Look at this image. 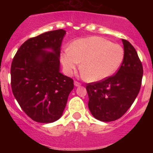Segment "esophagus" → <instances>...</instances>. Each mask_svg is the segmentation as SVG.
Instances as JSON below:
<instances>
[{"mask_svg": "<svg viewBox=\"0 0 153 153\" xmlns=\"http://www.w3.org/2000/svg\"><path fill=\"white\" fill-rule=\"evenodd\" d=\"M74 85H75L76 86H79L81 85V83H79V82H78V81H74Z\"/></svg>", "mask_w": 153, "mask_h": 153, "instance_id": "1", "label": "esophagus"}]
</instances>
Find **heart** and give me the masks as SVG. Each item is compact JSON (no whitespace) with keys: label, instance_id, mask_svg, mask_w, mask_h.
<instances>
[{"label":"heart","instance_id":"1","mask_svg":"<svg viewBox=\"0 0 153 153\" xmlns=\"http://www.w3.org/2000/svg\"><path fill=\"white\" fill-rule=\"evenodd\" d=\"M123 47L106 39L91 36L79 39L67 47L60 56L67 74H71L79 66L90 81H100L111 76L123 61Z\"/></svg>","mask_w":153,"mask_h":153}]
</instances>
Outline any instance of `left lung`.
<instances>
[{"label":"left lung","instance_id":"8db88e82","mask_svg":"<svg viewBox=\"0 0 153 153\" xmlns=\"http://www.w3.org/2000/svg\"><path fill=\"white\" fill-rule=\"evenodd\" d=\"M122 41L124 57L117 74L86 86L89 109L93 117L103 122L122 117L132 106L141 87V60L133 46L125 39Z\"/></svg>","mask_w":153,"mask_h":153}]
</instances>
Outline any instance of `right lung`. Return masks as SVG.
Masks as SVG:
<instances>
[{"label":"right lung","instance_id":"add662e5","mask_svg":"<svg viewBox=\"0 0 153 153\" xmlns=\"http://www.w3.org/2000/svg\"><path fill=\"white\" fill-rule=\"evenodd\" d=\"M66 31L46 32L20 47L10 67L13 94L30 119L49 123L60 119L74 79L60 73V46ZM51 48L53 52L44 51Z\"/></svg>","mask_w":153,"mask_h":153}]
</instances>
